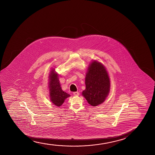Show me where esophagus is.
Masks as SVG:
<instances>
[{
    "instance_id": "obj_1",
    "label": "esophagus",
    "mask_w": 155,
    "mask_h": 155,
    "mask_svg": "<svg viewBox=\"0 0 155 155\" xmlns=\"http://www.w3.org/2000/svg\"><path fill=\"white\" fill-rule=\"evenodd\" d=\"M73 94L74 96H78L79 95V92H78V91H76V92H74Z\"/></svg>"
}]
</instances>
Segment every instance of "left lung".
<instances>
[{
  "mask_svg": "<svg viewBox=\"0 0 155 155\" xmlns=\"http://www.w3.org/2000/svg\"><path fill=\"white\" fill-rule=\"evenodd\" d=\"M86 89L82 95L92 106L102 104L110 91V80L107 71L101 62L94 60L88 68L85 77Z\"/></svg>",
  "mask_w": 155,
  "mask_h": 155,
  "instance_id": "obj_1",
  "label": "left lung"
}]
</instances>
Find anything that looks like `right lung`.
I'll return each mask as SVG.
<instances>
[{
    "label": "right lung",
    "instance_id": "add662e5",
    "mask_svg": "<svg viewBox=\"0 0 155 155\" xmlns=\"http://www.w3.org/2000/svg\"><path fill=\"white\" fill-rule=\"evenodd\" d=\"M58 77L55 69H52L49 76L50 99L55 106L59 107L70 95L62 90Z\"/></svg>",
    "mask_w": 155,
    "mask_h": 155
}]
</instances>
